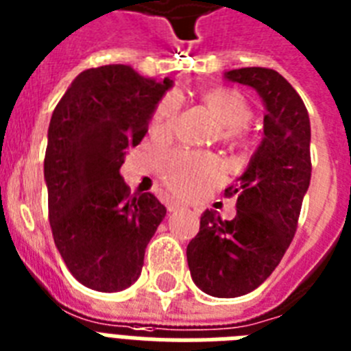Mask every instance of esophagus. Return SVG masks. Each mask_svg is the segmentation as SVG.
<instances>
[{
    "label": "esophagus",
    "mask_w": 351,
    "mask_h": 351,
    "mask_svg": "<svg viewBox=\"0 0 351 351\" xmlns=\"http://www.w3.org/2000/svg\"><path fill=\"white\" fill-rule=\"evenodd\" d=\"M180 207H182V205L178 204V202H175V200H167L166 202V209L169 210V213H175V210H178Z\"/></svg>",
    "instance_id": "34e87169"
}]
</instances>
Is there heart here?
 Listing matches in <instances>:
<instances>
[{"mask_svg":"<svg viewBox=\"0 0 351 351\" xmlns=\"http://www.w3.org/2000/svg\"><path fill=\"white\" fill-rule=\"evenodd\" d=\"M205 106L220 124V142L229 147L249 144L247 122L252 117L249 101L238 90L215 88L202 95ZM178 115V101L166 95L151 115V131L156 135L169 133ZM225 169L218 156L193 151H169L158 160V176L171 193L182 198H200L210 187L223 180Z\"/></svg>","mask_w":351,"mask_h":351,"instance_id":"obj_1","label":"heart"}]
</instances>
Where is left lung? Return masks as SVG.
I'll use <instances>...</instances> for the list:
<instances>
[{
  "label": "left lung",
  "instance_id": "1",
  "mask_svg": "<svg viewBox=\"0 0 351 351\" xmlns=\"http://www.w3.org/2000/svg\"><path fill=\"white\" fill-rule=\"evenodd\" d=\"M229 81L252 86L267 108L263 142L225 196H236L234 220L205 210L187 245L191 278L205 294L238 298L258 289L279 265L298 230L312 176L310 119L303 99L270 68H240Z\"/></svg>",
  "mask_w": 351,
  "mask_h": 351
}]
</instances>
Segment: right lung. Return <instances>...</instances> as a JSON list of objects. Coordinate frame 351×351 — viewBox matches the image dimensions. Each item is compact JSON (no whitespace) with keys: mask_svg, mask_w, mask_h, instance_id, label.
Listing matches in <instances>:
<instances>
[{"mask_svg":"<svg viewBox=\"0 0 351 351\" xmlns=\"http://www.w3.org/2000/svg\"><path fill=\"white\" fill-rule=\"evenodd\" d=\"M171 82L126 64L90 68L53 110L45 153L48 218L59 254L88 289L117 292L135 283L166 216L151 193L131 195L121 166Z\"/></svg>","mask_w":351,"mask_h":351,"instance_id":"obj_1","label":"right lung"}]
</instances>
